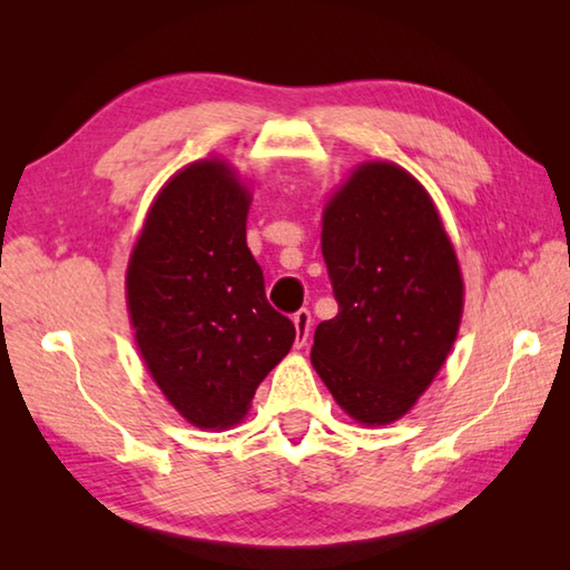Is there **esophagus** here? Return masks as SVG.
<instances>
[{
    "label": "esophagus",
    "instance_id": "esophagus-1",
    "mask_svg": "<svg viewBox=\"0 0 570 570\" xmlns=\"http://www.w3.org/2000/svg\"><path fill=\"white\" fill-rule=\"evenodd\" d=\"M292 320H294V326H296V346L302 350V346L308 340V332H312V314H308L306 308H302V312H296Z\"/></svg>",
    "mask_w": 570,
    "mask_h": 570
}]
</instances>
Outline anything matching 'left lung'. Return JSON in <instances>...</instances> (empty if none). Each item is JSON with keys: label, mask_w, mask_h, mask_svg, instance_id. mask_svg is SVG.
<instances>
[{"label": "left lung", "mask_w": 570, "mask_h": 570, "mask_svg": "<svg viewBox=\"0 0 570 570\" xmlns=\"http://www.w3.org/2000/svg\"><path fill=\"white\" fill-rule=\"evenodd\" d=\"M322 254L340 312L314 332L312 364L364 428L404 417L458 340L465 282L428 188L364 160L324 204Z\"/></svg>", "instance_id": "left-lung-1"}]
</instances>
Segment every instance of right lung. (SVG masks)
Segmentation results:
<instances>
[{
    "label": "right lung",
    "mask_w": 570,
    "mask_h": 570,
    "mask_svg": "<svg viewBox=\"0 0 570 570\" xmlns=\"http://www.w3.org/2000/svg\"><path fill=\"white\" fill-rule=\"evenodd\" d=\"M250 183L226 158L188 163L163 183L135 238L125 302L163 397L193 428L220 432L292 350L296 330L266 302L246 246Z\"/></svg>",
    "instance_id": "right-lung-1"
}]
</instances>
